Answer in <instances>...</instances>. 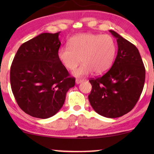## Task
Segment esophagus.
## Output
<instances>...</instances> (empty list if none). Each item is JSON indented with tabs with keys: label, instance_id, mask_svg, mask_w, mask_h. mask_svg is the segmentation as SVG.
<instances>
[{
	"label": "esophagus",
	"instance_id": "34e87169",
	"mask_svg": "<svg viewBox=\"0 0 154 154\" xmlns=\"http://www.w3.org/2000/svg\"><path fill=\"white\" fill-rule=\"evenodd\" d=\"M84 80L83 79H77L76 80H75V83L76 84H79L82 83V82H83Z\"/></svg>",
	"mask_w": 154,
	"mask_h": 154
}]
</instances>
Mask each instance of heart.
<instances>
[{
    "label": "heart",
    "instance_id": "obj_1",
    "mask_svg": "<svg viewBox=\"0 0 154 154\" xmlns=\"http://www.w3.org/2000/svg\"><path fill=\"white\" fill-rule=\"evenodd\" d=\"M69 45L59 48L57 57L65 68L73 71L83 62L76 71L75 76H83L94 72L100 75L106 73L114 62L117 46L109 35L82 33L71 37Z\"/></svg>",
    "mask_w": 154,
    "mask_h": 154
}]
</instances>
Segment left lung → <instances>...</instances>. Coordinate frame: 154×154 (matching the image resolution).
Masks as SVG:
<instances>
[{
	"mask_svg": "<svg viewBox=\"0 0 154 154\" xmlns=\"http://www.w3.org/2000/svg\"><path fill=\"white\" fill-rule=\"evenodd\" d=\"M118 53L110 70L90 80L92 90L88 95L91 106L98 114L118 118L130 112L142 94L145 68L136 46L114 31Z\"/></svg>",
	"mask_w": 154,
	"mask_h": 154,
	"instance_id": "obj_1",
	"label": "left lung"
}]
</instances>
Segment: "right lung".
<instances>
[{
    "label": "right lung",
    "mask_w": 154,
    "mask_h": 154,
    "mask_svg": "<svg viewBox=\"0 0 154 154\" xmlns=\"http://www.w3.org/2000/svg\"><path fill=\"white\" fill-rule=\"evenodd\" d=\"M60 32L43 33L20 46L10 67V85L19 106L27 114L48 119L64 104L75 78L57 57Z\"/></svg>",
    "instance_id": "add662e5"
}]
</instances>
